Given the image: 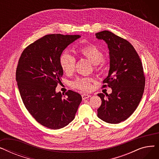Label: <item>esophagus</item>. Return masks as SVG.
Here are the masks:
<instances>
[{"mask_svg":"<svg viewBox=\"0 0 159 159\" xmlns=\"http://www.w3.org/2000/svg\"><path fill=\"white\" fill-rule=\"evenodd\" d=\"M91 96V95H88V94H83V95H82V98L83 100H85V99H86V98L90 97Z\"/></svg>","mask_w":159,"mask_h":159,"instance_id":"34e87169","label":"esophagus"}]
</instances>
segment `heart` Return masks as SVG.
Masks as SVG:
<instances>
[{
  "label": "heart",
  "mask_w": 159,
  "mask_h": 159,
  "mask_svg": "<svg viewBox=\"0 0 159 159\" xmlns=\"http://www.w3.org/2000/svg\"><path fill=\"white\" fill-rule=\"evenodd\" d=\"M78 53L87 58L91 63L95 64V68L99 70L98 64L104 59L102 52L94 44H87L78 49ZM75 58L70 53L65 52L60 57V65L62 70L67 74L71 73L75 69ZM91 78L78 79L72 82V86L82 91H88L91 89Z\"/></svg>",
  "instance_id": "heart-1"
}]
</instances>
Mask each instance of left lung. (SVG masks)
<instances>
[{
    "instance_id": "8db88e82",
    "label": "left lung",
    "mask_w": 159,
    "mask_h": 159,
    "mask_svg": "<svg viewBox=\"0 0 159 159\" xmlns=\"http://www.w3.org/2000/svg\"><path fill=\"white\" fill-rule=\"evenodd\" d=\"M95 35L105 41L109 49L110 70L103 82L112 89L110 95H97L102 100L97 116L106 122L118 124L129 117L143 97L145 86L143 64L136 50L126 40L109 31Z\"/></svg>"
}]
</instances>
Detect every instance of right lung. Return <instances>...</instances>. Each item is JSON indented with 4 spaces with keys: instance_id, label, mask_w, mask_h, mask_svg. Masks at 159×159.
<instances>
[{
    "instance_id": "1",
    "label": "right lung",
    "mask_w": 159,
    "mask_h": 159,
    "mask_svg": "<svg viewBox=\"0 0 159 159\" xmlns=\"http://www.w3.org/2000/svg\"><path fill=\"white\" fill-rule=\"evenodd\" d=\"M80 35H47L25 49L19 58L16 81L23 103L43 126L58 129L74 119L82 101L81 95L69 90L57 93L63 70L60 57Z\"/></svg>"
}]
</instances>
